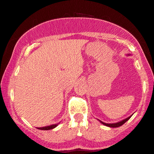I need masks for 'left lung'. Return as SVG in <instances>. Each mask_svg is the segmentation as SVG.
Returning <instances> with one entry per match:
<instances>
[{"label": "left lung", "mask_w": 154, "mask_h": 154, "mask_svg": "<svg viewBox=\"0 0 154 154\" xmlns=\"http://www.w3.org/2000/svg\"><path fill=\"white\" fill-rule=\"evenodd\" d=\"M132 116V115H131ZM131 116H130V117H128V118H126V119L122 120V121L121 122H117V123H113V124H107V123H105V122H101V120H99V122H101V123L102 124H103V125L106 126H108V127H111V128H117V127H119L121 126L122 125H123V124L125 123V122H126L128 120L130 119V118L131 117Z\"/></svg>", "instance_id": "8db88e82"}]
</instances>
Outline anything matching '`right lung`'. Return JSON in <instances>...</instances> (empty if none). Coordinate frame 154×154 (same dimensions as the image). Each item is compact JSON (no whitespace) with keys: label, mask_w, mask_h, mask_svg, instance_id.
I'll use <instances>...</instances> for the list:
<instances>
[{"label":"right lung","mask_w":154,"mask_h":154,"mask_svg":"<svg viewBox=\"0 0 154 154\" xmlns=\"http://www.w3.org/2000/svg\"><path fill=\"white\" fill-rule=\"evenodd\" d=\"M58 124H53V125H50L48 126H44V127H39V128H37L39 130H44V131H48V130H51V129H53L56 127Z\"/></svg>","instance_id":"add662e5"}]
</instances>
